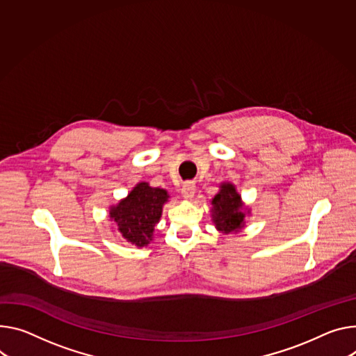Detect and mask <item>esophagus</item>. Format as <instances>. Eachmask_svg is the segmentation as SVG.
I'll return each mask as SVG.
<instances>
[{
    "mask_svg": "<svg viewBox=\"0 0 356 356\" xmlns=\"http://www.w3.org/2000/svg\"><path fill=\"white\" fill-rule=\"evenodd\" d=\"M195 193H196V186L193 181H186L181 187V195L184 199H193L195 197Z\"/></svg>",
    "mask_w": 356,
    "mask_h": 356,
    "instance_id": "34e87169",
    "label": "esophagus"
}]
</instances>
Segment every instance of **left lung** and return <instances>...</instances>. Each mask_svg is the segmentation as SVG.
<instances>
[{
  "label": "left lung",
  "mask_w": 356,
  "mask_h": 356,
  "mask_svg": "<svg viewBox=\"0 0 356 356\" xmlns=\"http://www.w3.org/2000/svg\"><path fill=\"white\" fill-rule=\"evenodd\" d=\"M217 195L211 199V221L221 234H237L245 227V217L251 209L245 206L241 195L232 181H222Z\"/></svg>",
  "instance_id": "obj_1"
}]
</instances>
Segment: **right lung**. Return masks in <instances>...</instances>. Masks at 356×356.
<instances>
[{
    "mask_svg": "<svg viewBox=\"0 0 356 356\" xmlns=\"http://www.w3.org/2000/svg\"><path fill=\"white\" fill-rule=\"evenodd\" d=\"M169 197L168 190L139 181L126 197L109 207V220L127 243L139 248L147 247Z\"/></svg>",
    "mask_w": 356,
    "mask_h": 356,
    "instance_id": "right-lung-1",
    "label": "right lung"
}]
</instances>
